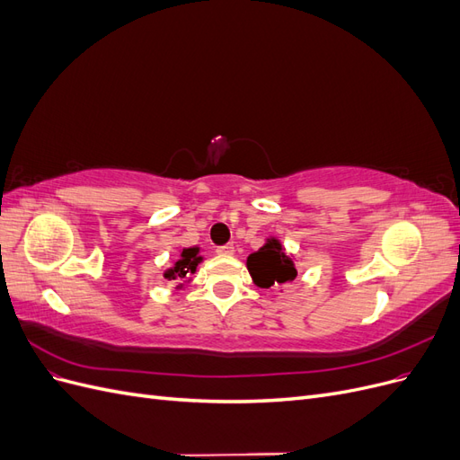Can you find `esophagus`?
Returning a JSON list of instances; mask_svg holds the SVG:
<instances>
[{"mask_svg":"<svg viewBox=\"0 0 460 460\" xmlns=\"http://www.w3.org/2000/svg\"><path fill=\"white\" fill-rule=\"evenodd\" d=\"M217 253H218V255H234V245H232V243L218 245V247H217Z\"/></svg>","mask_w":460,"mask_h":460,"instance_id":"1","label":"esophagus"}]
</instances>
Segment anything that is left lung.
<instances>
[{
    "instance_id": "obj_1",
    "label": "left lung",
    "mask_w": 460,
    "mask_h": 460,
    "mask_svg": "<svg viewBox=\"0 0 460 460\" xmlns=\"http://www.w3.org/2000/svg\"><path fill=\"white\" fill-rule=\"evenodd\" d=\"M249 274L259 288H280L296 280L297 270L278 240H269L259 252L247 257Z\"/></svg>"
}]
</instances>
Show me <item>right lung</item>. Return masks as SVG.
I'll return each instance as SVG.
<instances>
[{
    "label": "right lung",
    "mask_w": 460,
    "mask_h": 460,
    "mask_svg": "<svg viewBox=\"0 0 460 460\" xmlns=\"http://www.w3.org/2000/svg\"><path fill=\"white\" fill-rule=\"evenodd\" d=\"M199 249L198 247H190V249H184L182 255H180V259L176 261L174 267L166 272L164 276L166 278H186L188 274H193L198 269V262L201 261V257L198 255Z\"/></svg>",
    "instance_id": "obj_1"
}]
</instances>
